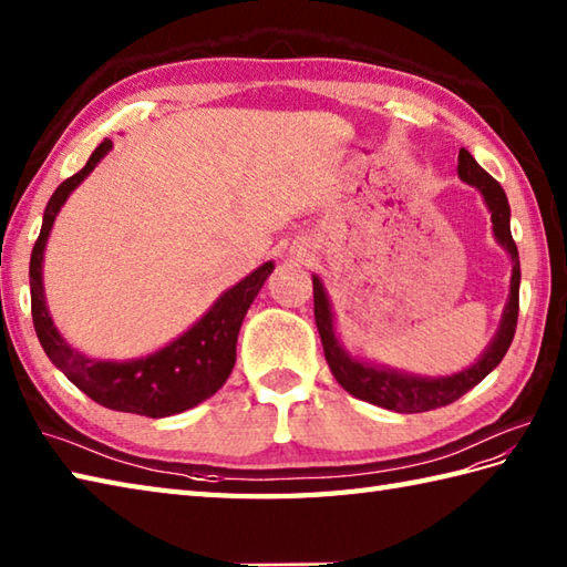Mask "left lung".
Instances as JSON below:
<instances>
[{"label":"left lung","instance_id":"1","mask_svg":"<svg viewBox=\"0 0 567 567\" xmlns=\"http://www.w3.org/2000/svg\"><path fill=\"white\" fill-rule=\"evenodd\" d=\"M457 176L467 186L477 188L484 198V205L492 213V233L496 245H499L512 259V281H509V298H506L504 313L496 328L492 342L487 344L475 364H470L457 374L450 377H419L409 372H399L394 367H381L377 362L360 360L352 357L342 348V342L334 332V313L330 296L322 286L320 276H313V303H316V326L320 332L322 350L330 364L332 377L338 384L367 403H374L386 411L396 413H423L447 406L457 401L462 394H467L472 386L487 377L492 369L504 360L506 350L514 340L516 318H518V284H522V264H518V249L512 237V207L506 200L504 188L496 183L487 171H484L467 148H460L457 156Z\"/></svg>","mask_w":567,"mask_h":567}]
</instances>
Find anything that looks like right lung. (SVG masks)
I'll use <instances>...</instances> for the list:
<instances>
[{"label": "right lung", "mask_w": 567, "mask_h": 567, "mask_svg": "<svg viewBox=\"0 0 567 567\" xmlns=\"http://www.w3.org/2000/svg\"><path fill=\"white\" fill-rule=\"evenodd\" d=\"M112 152V138H105L87 164L75 176L63 181L51 195L43 210V225L31 251L29 284H31V316L39 342L49 360L100 406L124 413L164 419L198 406L225 384L237 360V334L254 298L259 296L264 281L274 271V261L261 264L239 284L219 296L210 310L193 326L171 340L164 348L134 360H95L78 352L53 326L43 293V251L49 245L58 213L71 198L102 158Z\"/></svg>", "instance_id": "1"}]
</instances>
